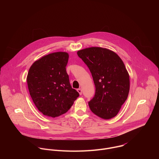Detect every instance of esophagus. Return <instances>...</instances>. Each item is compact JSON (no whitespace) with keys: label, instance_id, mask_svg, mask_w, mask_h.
<instances>
[{"label":"esophagus","instance_id":"1","mask_svg":"<svg viewBox=\"0 0 159 159\" xmlns=\"http://www.w3.org/2000/svg\"><path fill=\"white\" fill-rule=\"evenodd\" d=\"M77 92L79 93L80 95H81L82 94V89H77Z\"/></svg>","mask_w":159,"mask_h":159}]
</instances>
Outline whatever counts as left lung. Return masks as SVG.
Wrapping results in <instances>:
<instances>
[{
  "label": "left lung",
  "mask_w": 159,
  "mask_h": 159,
  "mask_svg": "<svg viewBox=\"0 0 159 159\" xmlns=\"http://www.w3.org/2000/svg\"><path fill=\"white\" fill-rule=\"evenodd\" d=\"M92 74L96 93L89 102L91 111L109 120L116 116L126 100L129 76L120 57L114 52L101 47H90L77 52Z\"/></svg>",
  "instance_id": "8db88e82"
}]
</instances>
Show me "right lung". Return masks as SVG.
Wrapping results in <instances>:
<instances>
[{
    "instance_id": "obj_1",
    "label": "right lung",
    "mask_w": 159,
    "mask_h": 159,
    "mask_svg": "<svg viewBox=\"0 0 159 159\" xmlns=\"http://www.w3.org/2000/svg\"><path fill=\"white\" fill-rule=\"evenodd\" d=\"M66 52H55L34 61L27 76L31 97L38 109L45 116L58 117L66 112L79 96L69 82Z\"/></svg>"
}]
</instances>
